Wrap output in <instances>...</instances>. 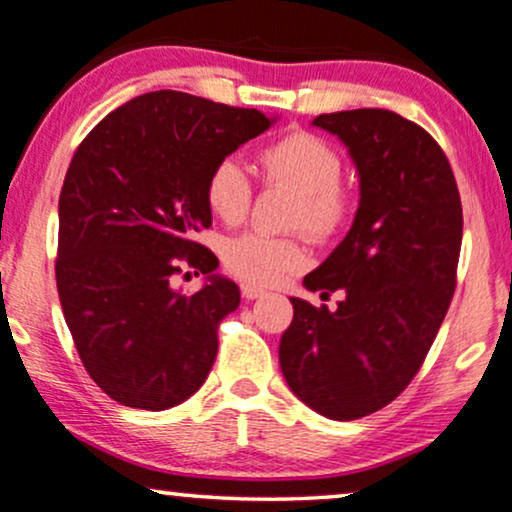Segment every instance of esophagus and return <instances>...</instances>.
I'll return each instance as SVG.
<instances>
[{
	"label": "esophagus",
	"mask_w": 512,
	"mask_h": 512,
	"mask_svg": "<svg viewBox=\"0 0 512 512\" xmlns=\"http://www.w3.org/2000/svg\"><path fill=\"white\" fill-rule=\"evenodd\" d=\"M240 294H243L245 301H255V299H262V296H267V291L257 289V286L252 284H243L240 286Z\"/></svg>",
	"instance_id": "esophagus-1"
}]
</instances>
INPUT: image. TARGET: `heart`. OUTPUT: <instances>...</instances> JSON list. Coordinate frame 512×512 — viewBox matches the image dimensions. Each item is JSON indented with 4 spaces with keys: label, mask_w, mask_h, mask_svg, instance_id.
Instances as JSON below:
<instances>
[{
    "label": "heart",
    "mask_w": 512,
    "mask_h": 512,
    "mask_svg": "<svg viewBox=\"0 0 512 512\" xmlns=\"http://www.w3.org/2000/svg\"><path fill=\"white\" fill-rule=\"evenodd\" d=\"M262 170L272 184L296 194L291 213L294 228L313 238H328L345 223L350 196L340 187L342 162L333 145L311 133H291L262 153ZM209 209L228 226L247 216L252 184L235 157H223L206 179ZM223 265L240 282L272 286L308 265V252L296 238H272L265 233H243L226 240Z\"/></svg>",
    "instance_id": "1"
}]
</instances>
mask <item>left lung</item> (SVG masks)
Segmentation results:
<instances>
[{"instance_id": "8db88e82", "label": "left lung", "mask_w": 512, "mask_h": 512, "mask_svg": "<svg viewBox=\"0 0 512 512\" xmlns=\"http://www.w3.org/2000/svg\"><path fill=\"white\" fill-rule=\"evenodd\" d=\"M359 177V206L342 238L303 286L342 291L335 311L294 303L279 342L289 389L330 420L389 406L428 355L447 316L462 250V201L440 145L386 109L320 114Z\"/></svg>"}]
</instances>
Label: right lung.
Segmentation results:
<instances>
[{"label":"right lung","instance_id":"right-lung-1","mask_svg":"<svg viewBox=\"0 0 512 512\" xmlns=\"http://www.w3.org/2000/svg\"><path fill=\"white\" fill-rule=\"evenodd\" d=\"M277 116L187 92L140 94L89 131L58 204L60 306L87 374L128 408L167 411L199 391L218 323L240 303L216 274L206 179ZM207 274L192 297L171 286L181 262Z\"/></svg>","mask_w":512,"mask_h":512}]
</instances>
